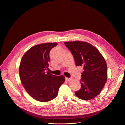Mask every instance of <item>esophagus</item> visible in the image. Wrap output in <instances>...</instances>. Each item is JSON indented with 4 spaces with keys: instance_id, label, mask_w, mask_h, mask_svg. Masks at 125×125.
I'll use <instances>...</instances> for the list:
<instances>
[{
    "instance_id": "obj_1",
    "label": "esophagus",
    "mask_w": 125,
    "mask_h": 125,
    "mask_svg": "<svg viewBox=\"0 0 125 125\" xmlns=\"http://www.w3.org/2000/svg\"><path fill=\"white\" fill-rule=\"evenodd\" d=\"M65 79L67 81H70L71 80H72V79H71V78H66Z\"/></svg>"
}]
</instances>
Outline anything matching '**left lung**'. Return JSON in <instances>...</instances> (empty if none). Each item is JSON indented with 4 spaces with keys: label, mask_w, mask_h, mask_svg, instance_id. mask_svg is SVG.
I'll return each instance as SVG.
<instances>
[{
    "label": "left lung",
    "mask_w": 125,
    "mask_h": 125,
    "mask_svg": "<svg viewBox=\"0 0 125 125\" xmlns=\"http://www.w3.org/2000/svg\"><path fill=\"white\" fill-rule=\"evenodd\" d=\"M74 58L76 65L83 68L80 90L76 95L90 100L98 95L107 79V67L99 50L91 44L81 41L65 42Z\"/></svg>",
    "instance_id": "1"
}]
</instances>
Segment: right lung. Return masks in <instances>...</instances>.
Masks as SVG:
<instances>
[{"mask_svg": "<svg viewBox=\"0 0 125 125\" xmlns=\"http://www.w3.org/2000/svg\"><path fill=\"white\" fill-rule=\"evenodd\" d=\"M57 43H46L32 46L23 55L19 67L21 82L33 98L47 102L55 98L65 82L63 75L56 76L47 71L49 52Z\"/></svg>", "mask_w": 125, "mask_h": 125, "instance_id": "1", "label": "right lung"}]
</instances>
